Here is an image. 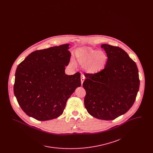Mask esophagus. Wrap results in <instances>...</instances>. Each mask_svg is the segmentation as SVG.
<instances>
[{
	"mask_svg": "<svg viewBox=\"0 0 153 153\" xmlns=\"http://www.w3.org/2000/svg\"><path fill=\"white\" fill-rule=\"evenodd\" d=\"M85 77L84 75L83 74H81V85H82V83H83L84 81L85 80Z\"/></svg>",
	"mask_w": 153,
	"mask_h": 153,
	"instance_id": "34e87169",
	"label": "esophagus"
}]
</instances>
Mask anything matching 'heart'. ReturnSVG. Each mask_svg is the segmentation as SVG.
<instances>
[{
    "mask_svg": "<svg viewBox=\"0 0 153 153\" xmlns=\"http://www.w3.org/2000/svg\"><path fill=\"white\" fill-rule=\"evenodd\" d=\"M74 58L80 65L85 66L88 72L97 73L104 68L108 57L104 51H97L90 48H83L74 53Z\"/></svg>",
    "mask_w": 153,
    "mask_h": 153,
    "instance_id": "obj_1",
    "label": "heart"
}]
</instances>
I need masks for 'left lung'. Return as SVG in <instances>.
Segmentation results:
<instances>
[{
	"label": "left lung",
	"mask_w": 153,
	"mask_h": 153,
	"mask_svg": "<svg viewBox=\"0 0 153 153\" xmlns=\"http://www.w3.org/2000/svg\"><path fill=\"white\" fill-rule=\"evenodd\" d=\"M108 59L100 72L85 73V107L97 119L111 120L126 113L136 99L139 88L136 63L122 48L101 46Z\"/></svg>",
	"instance_id": "1"
}]
</instances>
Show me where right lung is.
<instances>
[{
  "label": "right lung",
  "instance_id": "add662e5",
  "mask_svg": "<svg viewBox=\"0 0 153 153\" xmlns=\"http://www.w3.org/2000/svg\"><path fill=\"white\" fill-rule=\"evenodd\" d=\"M69 45L33 51L18 66L14 92L28 116L41 121L58 117L68 99L81 86L80 72L65 73L71 56Z\"/></svg>",
  "mask_w": 153,
  "mask_h": 153
}]
</instances>
